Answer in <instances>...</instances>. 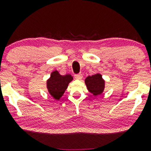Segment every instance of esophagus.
<instances>
[{
  "label": "esophagus",
  "mask_w": 151,
  "mask_h": 151,
  "mask_svg": "<svg viewBox=\"0 0 151 151\" xmlns=\"http://www.w3.org/2000/svg\"><path fill=\"white\" fill-rule=\"evenodd\" d=\"M74 78L77 79H81L82 78V74H77L74 75Z\"/></svg>",
  "instance_id": "1"
}]
</instances>
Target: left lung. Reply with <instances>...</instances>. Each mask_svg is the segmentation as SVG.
<instances>
[{"label":"left lung","mask_w":151,"mask_h":151,"mask_svg":"<svg viewBox=\"0 0 151 151\" xmlns=\"http://www.w3.org/2000/svg\"><path fill=\"white\" fill-rule=\"evenodd\" d=\"M85 84L87 89L93 96L101 94L104 89V80L100 74L89 76L85 79Z\"/></svg>","instance_id":"left-lung-1"}]
</instances>
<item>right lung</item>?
I'll list each match as a JSON object with an SVG mask.
<instances>
[{
    "mask_svg": "<svg viewBox=\"0 0 151 151\" xmlns=\"http://www.w3.org/2000/svg\"><path fill=\"white\" fill-rule=\"evenodd\" d=\"M73 79L70 74L61 75L58 71L52 72L50 78L47 81L48 91L55 99L59 100L65 93L69 83Z\"/></svg>",
    "mask_w": 151,
    "mask_h": 151,
    "instance_id": "add662e5",
    "label": "right lung"
}]
</instances>
